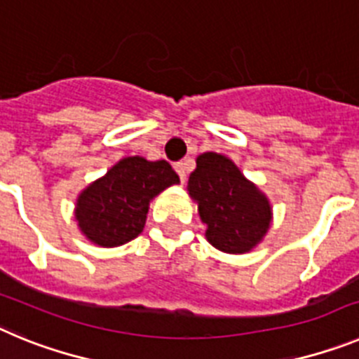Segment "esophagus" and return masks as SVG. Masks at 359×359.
Segmentation results:
<instances>
[{"mask_svg":"<svg viewBox=\"0 0 359 359\" xmlns=\"http://www.w3.org/2000/svg\"><path fill=\"white\" fill-rule=\"evenodd\" d=\"M174 169H176L180 180H182V182H185V180H187V163H185V161H180V163L174 165Z\"/></svg>","mask_w":359,"mask_h":359,"instance_id":"obj_1","label":"esophagus"}]
</instances>
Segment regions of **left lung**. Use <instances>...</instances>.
<instances>
[{"instance_id":"8db88e82","label":"left lung","mask_w":359,"mask_h":359,"mask_svg":"<svg viewBox=\"0 0 359 359\" xmlns=\"http://www.w3.org/2000/svg\"><path fill=\"white\" fill-rule=\"evenodd\" d=\"M187 190L198 205L201 223L207 224L205 237L221 252H252L271 226L273 208L268 196L224 154H199Z\"/></svg>"}]
</instances>
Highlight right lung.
Returning a JSON list of instances; mask_svg holds the SVG:
<instances>
[{"instance_id": "obj_1", "label": "right lung", "mask_w": 359, "mask_h": 359, "mask_svg": "<svg viewBox=\"0 0 359 359\" xmlns=\"http://www.w3.org/2000/svg\"><path fill=\"white\" fill-rule=\"evenodd\" d=\"M180 177L165 160L128 156L81 190L75 221L82 236L100 248H116L140 236L149 205Z\"/></svg>"}]
</instances>
